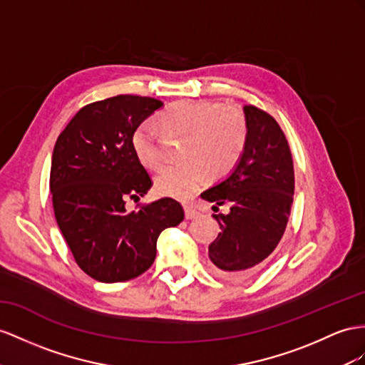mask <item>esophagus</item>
I'll use <instances>...</instances> for the list:
<instances>
[{"mask_svg":"<svg viewBox=\"0 0 365 365\" xmlns=\"http://www.w3.org/2000/svg\"><path fill=\"white\" fill-rule=\"evenodd\" d=\"M183 210H185V217L186 219H194L195 216H197V210H195L192 205H185L183 207Z\"/></svg>","mask_w":365,"mask_h":365,"instance_id":"esophagus-1","label":"esophagus"}]
</instances>
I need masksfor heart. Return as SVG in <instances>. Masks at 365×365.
<instances>
[{
  "label": "heart",
  "instance_id": "heart-1",
  "mask_svg": "<svg viewBox=\"0 0 365 365\" xmlns=\"http://www.w3.org/2000/svg\"><path fill=\"white\" fill-rule=\"evenodd\" d=\"M160 125L168 133L185 135L180 165L163 166L154 177L158 195L188 199L210 179H222L237 166L245 151L248 125L245 114L235 106L208 100H180L166 108ZM137 160L146 168L160 165L155 128L143 121L130 138Z\"/></svg>",
  "mask_w": 365,
  "mask_h": 365
}]
</instances>
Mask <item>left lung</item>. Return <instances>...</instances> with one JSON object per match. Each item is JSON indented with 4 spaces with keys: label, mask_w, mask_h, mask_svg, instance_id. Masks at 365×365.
<instances>
[{
    "label": "left lung",
    "mask_w": 365,
    "mask_h": 365,
    "mask_svg": "<svg viewBox=\"0 0 365 365\" xmlns=\"http://www.w3.org/2000/svg\"><path fill=\"white\" fill-rule=\"evenodd\" d=\"M245 151L225 180L203 191L212 210L230 205L228 214H212L220 232L208 248L220 277L242 280L264 265L282 239L294 194L289 146L277 121L256 106H245Z\"/></svg>",
    "instance_id": "obj_1"
}]
</instances>
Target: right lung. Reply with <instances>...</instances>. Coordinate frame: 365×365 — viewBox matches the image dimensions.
Masks as SVG:
<instances>
[{
    "label": "right lung",
    "mask_w": 365,
    "mask_h": 365,
    "mask_svg": "<svg viewBox=\"0 0 365 365\" xmlns=\"http://www.w3.org/2000/svg\"><path fill=\"white\" fill-rule=\"evenodd\" d=\"M151 97L117 96L81 108L58 135L51 163V192L58 227L78 267L98 282H125L153 265L157 239L183 220L170 197L128 212L153 186L130 138L160 109Z\"/></svg>",
    "instance_id": "add662e5"
}]
</instances>
